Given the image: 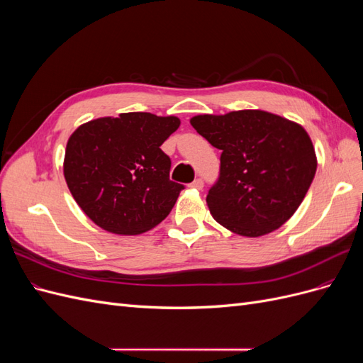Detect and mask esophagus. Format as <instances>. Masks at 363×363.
Wrapping results in <instances>:
<instances>
[{
	"instance_id": "34e87169",
	"label": "esophagus",
	"mask_w": 363,
	"mask_h": 363,
	"mask_svg": "<svg viewBox=\"0 0 363 363\" xmlns=\"http://www.w3.org/2000/svg\"><path fill=\"white\" fill-rule=\"evenodd\" d=\"M203 186H204V182H203V179H196V180H194L192 183H191V188H194V189H203Z\"/></svg>"
}]
</instances>
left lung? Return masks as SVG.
<instances>
[{
    "label": "left lung",
    "mask_w": 363,
    "mask_h": 363,
    "mask_svg": "<svg viewBox=\"0 0 363 363\" xmlns=\"http://www.w3.org/2000/svg\"><path fill=\"white\" fill-rule=\"evenodd\" d=\"M191 125L223 151L218 182L206 199L215 221L247 238L268 235L286 223L316 172L307 131L265 111L196 115Z\"/></svg>",
    "instance_id": "left-lung-1"
}]
</instances>
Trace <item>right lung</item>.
<instances>
[{
    "mask_svg": "<svg viewBox=\"0 0 363 363\" xmlns=\"http://www.w3.org/2000/svg\"><path fill=\"white\" fill-rule=\"evenodd\" d=\"M179 125L177 116L130 112L89 121L69 136L65 180L98 227L131 236L169 215L184 186L169 180L171 159L160 145Z\"/></svg>",
    "mask_w": 363,
    "mask_h": 363,
    "instance_id": "1",
    "label": "right lung"
}]
</instances>
